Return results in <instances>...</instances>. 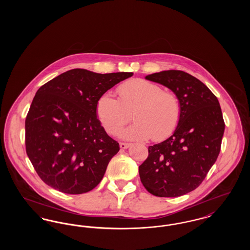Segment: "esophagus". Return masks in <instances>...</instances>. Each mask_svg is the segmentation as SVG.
I'll use <instances>...</instances> for the list:
<instances>
[{
    "instance_id": "1",
    "label": "esophagus",
    "mask_w": 250,
    "mask_h": 250,
    "mask_svg": "<svg viewBox=\"0 0 250 250\" xmlns=\"http://www.w3.org/2000/svg\"><path fill=\"white\" fill-rule=\"evenodd\" d=\"M130 143H120V148L121 149H127V148H129L130 147Z\"/></svg>"
}]
</instances>
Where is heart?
Listing matches in <instances>:
<instances>
[{"instance_id": "b5f03b06", "label": "heart", "mask_w": 250, "mask_h": 250, "mask_svg": "<svg viewBox=\"0 0 250 250\" xmlns=\"http://www.w3.org/2000/svg\"><path fill=\"white\" fill-rule=\"evenodd\" d=\"M118 99L110 93L101 95L96 103V115L103 128L112 134L129 120L135 122L118 132L126 141H162L178 125L181 105L178 97L165 92L158 84L144 79H134L117 88Z\"/></svg>"}]
</instances>
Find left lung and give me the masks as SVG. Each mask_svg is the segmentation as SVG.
<instances>
[{"instance_id":"1","label":"left lung","mask_w":250,"mask_h":250,"mask_svg":"<svg viewBox=\"0 0 250 250\" xmlns=\"http://www.w3.org/2000/svg\"><path fill=\"white\" fill-rule=\"evenodd\" d=\"M145 79L173 92L181 117L169 138L149 146L139 167L141 181L156 197L183 196L202 184L219 155L225 130L221 107L210 89L188 73L167 70Z\"/></svg>"}]
</instances>
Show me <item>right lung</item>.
Segmentation results:
<instances>
[{"instance_id": "1", "label": "right lung", "mask_w": 250, "mask_h": 250, "mask_svg": "<svg viewBox=\"0 0 250 250\" xmlns=\"http://www.w3.org/2000/svg\"><path fill=\"white\" fill-rule=\"evenodd\" d=\"M133 76L76 68L41 86L25 120L26 153L38 176L66 194L94 189L119 152L96 115L98 98Z\"/></svg>"}]
</instances>
